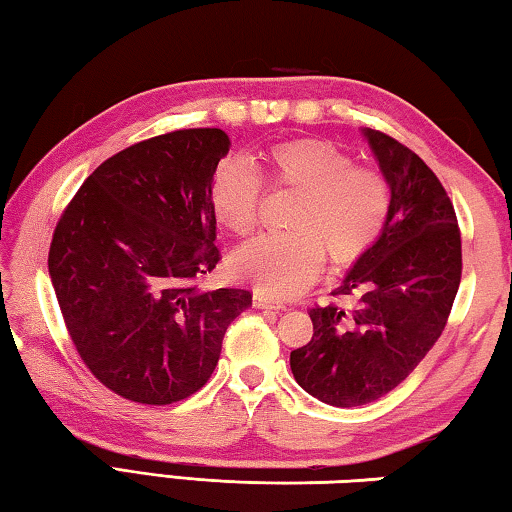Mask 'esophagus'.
Masks as SVG:
<instances>
[{
  "label": "esophagus",
  "mask_w": 512,
  "mask_h": 512,
  "mask_svg": "<svg viewBox=\"0 0 512 512\" xmlns=\"http://www.w3.org/2000/svg\"><path fill=\"white\" fill-rule=\"evenodd\" d=\"M253 305H255L257 309H275V311H277V309H284L282 302L268 298V296H264V293H255Z\"/></svg>",
  "instance_id": "34e87169"
}]
</instances>
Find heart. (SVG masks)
Instances as JSON below:
<instances>
[{"label":"heart","mask_w":512,"mask_h":512,"mask_svg":"<svg viewBox=\"0 0 512 512\" xmlns=\"http://www.w3.org/2000/svg\"><path fill=\"white\" fill-rule=\"evenodd\" d=\"M262 176L277 192H296L287 235H264L235 250L232 275L273 298L298 296L316 280L325 255L345 266L368 253L391 214V185L375 167L352 164L334 144L300 137L259 155ZM214 216L235 235L257 225L262 183L244 162H225L214 173Z\"/></svg>","instance_id":"obj_1"}]
</instances>
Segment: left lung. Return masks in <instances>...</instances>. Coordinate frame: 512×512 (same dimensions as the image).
<instances>
[{"instance_id":"obj_1","label":"left lung","mask_w":512,"mask_h":512,"mask_svg":"<svg viewBox=\"0 0 512 512\" xmlns=\"http://www.w3.org/2000/svg\"><path fill=\"white\" fill-rule=\"evenodd\" d=\"M391 185L386 228L336 293L357 305L309 309L314 336L291 352L298 384L316 400L361 406L391 393L438 341L461 284L454 205L427 164L393 137L363 131Z\"/></svg>"}]
</instances>
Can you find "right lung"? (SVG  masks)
Instances as JSON below:
<instances>
[{
	"label": "right lung",
	"mask_w": 512,
	"mask_h": 512,
	"mask_svg": "<svg viewBox=\"0 0 512 512\" xmlns=\"http://www.w3.org/2000/svg\"><path fill=\"white\" fill-rule=\"evenodd\" d=\"M230 151L221 128H187L112 155L54 230L49 275L85 366L112 393L164 406L212 377L223 334L253 305L198 289L219 262L210 189Z\"/></svg>",
	"instance_id": "1"
}]
</instances>
